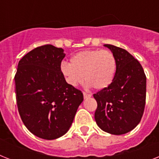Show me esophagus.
Listing matches in <instances>:
<instances>
[{"mask_svg":"<svg viewBox=\"0 0 159 159\" xmlns=\"http://www.w3.org/2000/svg\"><path fill=\"white\" fill-rule=\"evenodd\" d=\"M84 98L86 99V98H91L92 97V94H89V93H84Z\"/></svg>","mask_w":159,"mask_h":159,"instance_id":"34e87169","label":"esophagus"}]
</instances>
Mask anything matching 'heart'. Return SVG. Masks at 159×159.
Segmentation results:
<instances>
[{
    "instance_id": "b5f03b06",
    "label": "heart",
    "mask_w": 159,
    "mask_h": 159,
    "mask_svg": "<svg viewBox=\"0 0 159 159\" xmlns=\"http://www.w3.org/2000/svg\"><path fill=\"white\" fill-rule=\"evenodd\" d=\"M70 64L62 62L61 72L66 82L75 87L84 81L97 90L108 88L114 81L117 61L111 51L84 50L70 57Z\"/></svg>"
}]
</instances>
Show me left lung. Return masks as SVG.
<instances>
[{"label": "left lung", "instance_id": "obj_1", "mask_svg": "<svg viewBox=\"0 0 159 159\" xmlns=\"http://www.w3.org/2000/svg\"><path fill=\"white\" fill-rule=\"evenodd\" d=\"M115 55L117 70L108 88L93 95L98 102L95 120L104 132L122 135L141 121L145 105L146 76L141 63L128 51L104 44Z\"/></svg>", "mask_w": 159, "mask_h": 159}]
</instances>
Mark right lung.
I'll return each mask as SVG.
<instances>
[{
    "instance_id": "1",
    "label": "right lung",
    "mask_w": 159,
    "mask_h": 159,
    "mask_svg": "<svg viewBox=\"0 0 159 159\" xmlns=\"http://www.w3.org/2000/svg\"><path fill=\"white\" fill-rule=\"evenodd\" d=\"M65 56L61 48L37 47L18 61L14 77L21 119L32 134L45 140L68 132L84 100L81 91L67 84L61 74Z\"/></svg>"
}]
</instances>
